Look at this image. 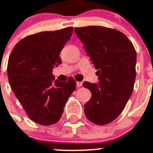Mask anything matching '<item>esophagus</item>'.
Returning <instances> with one entry per match:
<instances>
[{"mask_svg": "<svg viewBox=\"0 0 153 153\" xmlns=\"http://www.w3.org/2000/svg\"><path fill=\"white\" fill-rule=\"evenodd\" d=\"M82 85H83L82 82H76V86L77 87H80V86H82Z\"/></svg>", "mask_w": 153, "mask_h": 153, "instance_id": "34e87169", "label": "esophagus"}]
</instances>
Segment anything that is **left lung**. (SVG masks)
Segmentation results:
<instances>
[{"label": "left lung", "instance_id": "1", "mask_svg": "<svg viewBox=\"0 0 153 153\" xmlns=\"http://www.w3.org/2000/svg\"><path fill=\"white\" fill-rule=\"evenodd\" d=\"M97 70L99 83L84 82L92 93L85 104L86 118L97 125L113 122L131 97L136 79V52L124 33L100 26L75 27Z\"/></svg>", "mask_w": 153, "mask_h": 153}]
</instances>
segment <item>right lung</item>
<instances>
[{"label": "right lung", "instance_id": "1", "mask_svg": "<svg viewBox=\"0 0 153 153\" xmlns=\"http://www.w3.org/2000/svg\"><path fill=\"white\" fill-rule=\"evenodd\" d=\"M72 27L29 35L13 47L7 76L14 95L31 120L50 126L60 120L65 103L76 90L70 77L54 80L53 68L62 62L60 53L73 33Z\"/></svg>", "mask_w": 153, "mask_h": 153}]
</instances>
